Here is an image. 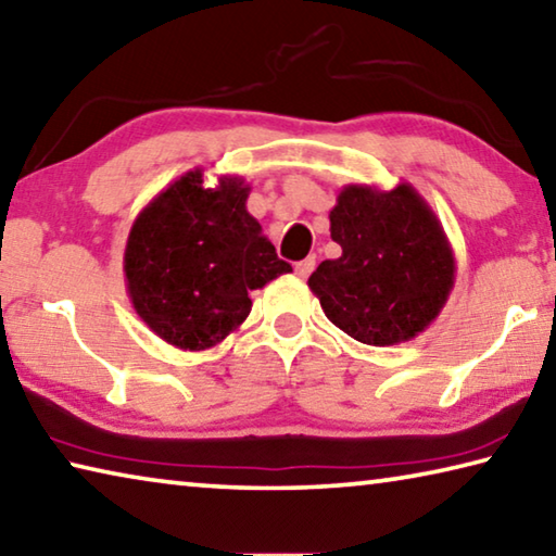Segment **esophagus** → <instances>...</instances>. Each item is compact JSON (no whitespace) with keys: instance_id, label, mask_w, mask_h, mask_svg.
I'll return each instance as SVG.
<instances>
[{"instance_id":"1","label":"esophagus","mask_w":556,"mask_h":556,"mask_svg":"<svg viewBox=\"0 0 556 556\" xmlns=\"http://www.w3.org/2000/svg\"><path fill=\"white\" fill-rule=\"evenodd\" d=\"M314 267H316V257H306V260L296 262V265H294V271H296V277L306 279V277L312 275V271H314Z\"/></svg>"}]
</instances>
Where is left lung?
I'll use <instances>...</instances> for the list:
<instances>
[{"instance_id": "left-lung-1", "label": "left lung", "mask_w": 556, "mask_h": 556, "mask_svg": "<svg viewBox=\"0 0 556 556\" xmlns=\"http://www.w3.org/2000/svg\"><path fill=\"white\" fill-rule=\"evenodd\" d=\"M328 218L343 252L308 277L328 321L368 345L427 331L454 289L456 257L417 188L348 184Z\"/></svg>"}]
</instances>
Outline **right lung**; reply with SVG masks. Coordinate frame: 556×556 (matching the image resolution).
Wrapping results in <instances>:
<instances>
[{
	"mask_svg": "<svg viewBox=\"0 0 556 556\" xmlns=\"http://www.w3.org/2000/svg\"><path fill=\"white\" fill-rule=\"evenodd\" d=\"M250 184L203 168L168 184L131 223L125 281L137 316L168 345L208 351L250 316L248 291L291 271L248 213Z\"/></svg>",
	"mask_w": 556,
	"mask_h": 556,
	"instance_id": "right-lung-1",
	"label": "right lung"
}]
</instances>
